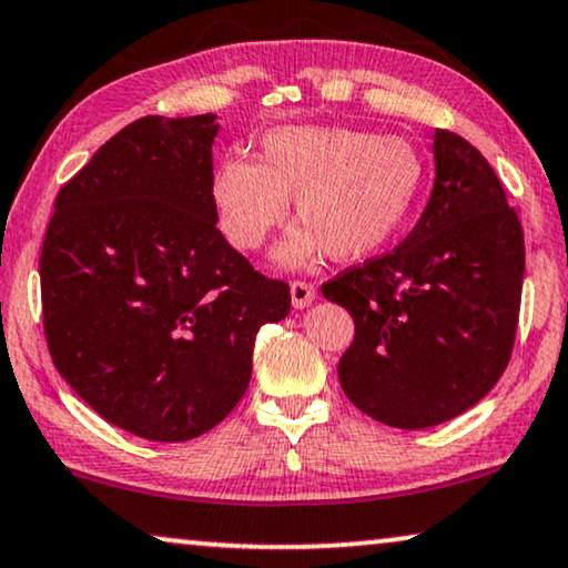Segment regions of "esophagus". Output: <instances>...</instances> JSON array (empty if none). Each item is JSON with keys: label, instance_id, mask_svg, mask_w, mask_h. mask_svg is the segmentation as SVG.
I'll list each match as a JSON object with an SVG mask.
<instances>
[{"label": "esophagus", "instance_id": "obj_1", "mask_svg": "<svg viewBox=\"0 0 568 568\" xmlns=\"http://www.w3.org/2000/svg\"><path fill=\"white\" fill-rule=\"evenodd\" d=\"M316 298V287L306 281H293L291 283V301L295 308H308Z\"/></svg>", "mask_w": 568, "mask_h": 568}]
</instances>
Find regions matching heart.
I'll list each match as a JSON object with an SVG mask.
<instances>
[{"instance_id": "b5f03b06", "label": "heart", "mask_w": 568, "mask_h": 568, "mask_svg": "<svg viewBox=\"0 0 568 568\" xmlns=\"http://www.w3.org/2000/svg\"><path fill=\"white\" fill-rule=\"evenodd\" d=\"M425 185V159L404 135L353 125H283L260 143L257 162L223 159L211 201L223 236L252 252L287 219V197L303 226L275 260L301 267L329 254L363 260L398 234Z\"/></svg>"}]
</instances>
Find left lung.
I'll list each match as a JSON object with an SVG mask.
<instances>
[{"mask_svg": "<svg viewBox=\"0 0 568 568\" xmlns=\"http://www.w3.org/2000/svg\"><path fill=\"white\" fill-rule=\"evenodd\" d=\"M435 187L412 234L322 285L355 322L339 383L367 417L425 429L494 388L513 355L525 239L491 164L435 131Z\"/></svg>", "mask_w": 568, "mask_h": 568, "instance_id": "1", "label": "left lung"}]
</instances>
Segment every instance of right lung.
I'll return each instance as SVG.
<instances>
[{
	"label": "right lung",
	"instance_id": "obj_1",
	"mask_svg": "<svg viewBox=\"0 0 568 568\" xmlns=\"http://www.w3.org/2000/svg\"><path fill=\"white\" fill-rule=\"evenodd\" d=\"M215 115L125 125L59 190L41 252L63 381L110 425L185 443L229 417L260 326L291 311L215 226Z\"/></svg>",
	"mask_w": 568,
	"mask_h": 568
}]
</instances>
